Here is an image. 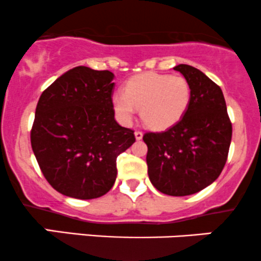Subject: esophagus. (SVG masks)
Wrapping results in <instances>:
<instances>
[{"instance_id":"obj_1","label":"esophagus","mask_w":261,"mask_h":261,"mask_svg":"<svg viewBox=\"0 0 261 261\" xmlns=\"http://www.w3.org/2000/svg\"><path fill=\"white\" fill-rule=\"evenodd\" d=\"M134 136H136L137 141H141V139L143 138V133H142L141 130H136V132H134Z\"/></svg>"}]
</instances>
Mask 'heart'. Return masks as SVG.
I'll return each mask as SVG.
<instances>
[{
	"label": "heart",
	"mask_w": 261,
	"mask_h": 261,
	"mask_svg": "<svg viewBox=\"0 0 261 261\" xmlns=\"http://www.w3.org/2000/svg\"><path fill=\"white\" fill-rule=\"evenodd\" d=\"M189 82L183 75L142 73L129 78L124 92H114L112 105L122 123L133 119L137 108L141 118L154 130H164L181 119L190 102Z\"/></svg>",
	"instance_id": "heart-1"
}]
</instances>
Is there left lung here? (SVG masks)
Returning a JSON list of instances; mask_svg holds the SVG:
<instances>
[{
	"label": "left lung",
	"instance_id": "obj_1",
	"mask_svg": "<svg viewBox=\"0 0 261 261\" xmlns=\"http://www.w3.org/2000/svg\"><path fill=\"white\" fill-rule=\"evenodd\" d=\"M189 82L190 102L176 124L165 132H148L147 164L150 181L173 197L194 194L220 175L231 142V122L220 87L199 69L178 64Z\"/></svg>",
	"mask_w": 261,
	"mask_h": 261
}]
</instances>
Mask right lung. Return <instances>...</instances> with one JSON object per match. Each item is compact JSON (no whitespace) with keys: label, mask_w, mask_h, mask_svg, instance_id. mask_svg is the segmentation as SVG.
Here are the masks:
<instances>
[{"label":"right lung","mask_w":261,"mask_h":261,"mask_svg":"<svg viewBox=\"0 0 261 261\" xmlns=\"http://www.w3.org/2000/svg\"><path fill=\"white\" fill-rule=\"evenodd\" d=\"M114 74L78 66L43 91L31 145L44 178L66 197L94 199L117 178V156L136 142L114 119Z\"/></svg>","instance_id":"obj_1"}]
</instances>
